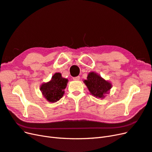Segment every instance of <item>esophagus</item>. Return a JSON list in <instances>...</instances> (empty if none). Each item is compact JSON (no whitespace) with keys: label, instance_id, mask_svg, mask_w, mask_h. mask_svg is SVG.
<instances>
[{"label":"esophagus","instance_id":"obj_1","mask_svg":"<svg viewBox=\"0 0 152 152\" xmlns=\"http://www.w3.org/2000/svg\"><path fill=\"white\" fill-rule=\"evenodd\" d=\"M73 79L74 80H80V77L77 76V77H73Z\"/></svg>","mask_w":152,"mask_h":152}]
</instances>
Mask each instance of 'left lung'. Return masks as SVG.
<instances>
[{"instance_id":"obj_1","label":"left lung","mask_w":152,"mask_h":152,"mask_svg":"<svg viewBox=\"0 0 152 152\" xmlns=\"http://www.w3.org/2000/svg\"><path fill=\"white\" fill-rule=\"evenodd\" d=\"M84 84L88 88L90 93L98 98H104L105 94L112 88V84L108 81L105 80L98 73L90 72L87 79L84 80Z\"/></svg>"}]
</instances>
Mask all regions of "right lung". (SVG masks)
Returning a JSON list of instances; mask_svg holds the SVG:
<instances>
[{"instance_id":"1","label":"right lung","mask_w":152,"mask_h":152,"mask_svg":"<svg viewBox=\"0 0 152 152\" xmlns=\"http://www.w3.org/2000/svg\"><path fill=\"white\" fill-rule=\"evenodd\" d=\"M68 82V79L63 78L60 73H56L49 82L41 85L40 89L48 102H56L63 97Z\"/></svg>"}]
</instances>
